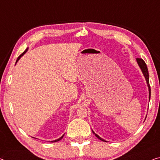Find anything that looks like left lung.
Listing matches in <instances>:
<instances>
[{
  "mask_svg": "<svg viewBox=\"0 0 160 160\" xmlns=\"http://www.w3.org/2000/svg\"><path fill=\"white\" fill-rule=\"evenodd\" d=\"M137 62L138 65L139 66L140 69H141V70H142V72L143 73V75H144V76L145 80H146L147 86H148V89H149V99L150 100V96H151V89H150V86H149V78L148 69H147V67L146 63L144 62V61L142 59H141V58H137ZM92 133H94L95 137L98 138V139H99L100 140H101V141H103V142H106V140L103 139L101 137H100L98 135H97L96 133H95L93 132V131H92Z\"/></svg>",
  "mask_w": 160,
  "mask_h": 160,
  "instance_id": "obj_1",
  "label": "left lung"
}]
</instances>
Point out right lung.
Listing matches in <instances>:
<instances>
[{
    "label": "right lung",
    "instance_id": "right-lung-1",
    "mask_svg": "<svg viewBox=\"0 0 160 160\" xmlns=\"http://www.w3.org/2000/svg\"><path fill=\"white\" fill-rule=\"evenodd\" d=\"M28 47H27V49H26V50H25V51L24 52H23V53L22 54H21V55L20 56H19L18 57V58H17V59H16V63H17V62L19 60V59H20V58H21V57H22L23 55H24V54H26V52H27V51H28ZM64 135H65V134H63L62 136V137H60V138H59V139H56V140H54V141H52L51 142H58V141H59V140H61L62 139V138H63V137H64ZM33 138H34V137H33Z\"/></svg>",
    "mask_w": 160,
    "mask_h": 160
}]
</instances>
